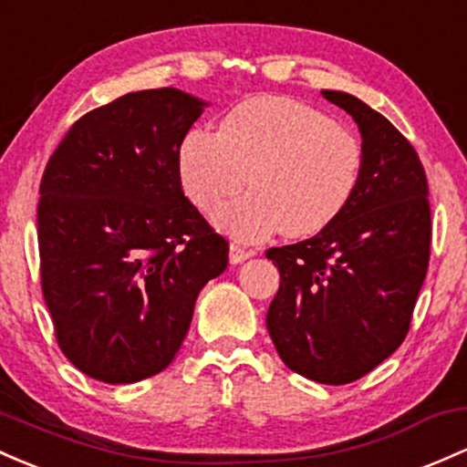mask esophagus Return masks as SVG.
I'll use <instances>...</instances> for the list:
<instances>
[{"label": "esophagus", "mask_w": 467, "mask_h": 467, "mask_svg": "<svg viewBox=\"0 0 467 467\" xmlns=\"http://www.w3.org/2000/svg\"><path fill=\"white\" fill-rule=\"evenodd\" d=\"M253 250H245V248H242V245L239 244H230V264L233 265H237V264H242V261H245V259H250L253 257Z\"/></svg>", "instance_id": "obj_1"}]
</instances>
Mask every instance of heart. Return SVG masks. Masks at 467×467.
Instances as JSON below:
<instances>
[{
    "instance_id": "heart-1",
    "label": "heart",
    "mask_w": 467,
    "mask_h": 467,
    "mask_svg": "<svg viewBox=\"0 0 467 467\" xmlns=\"http://www.w3.org/2000/svg\"><path fill=\"white\" fill-rule=\"evenodd\" d=\"M183 192L202 213H214L242 191L253 192L217 214L223 233L242 242L268 234L310 237L343 213L361 172L352 132L288 97H253L230 109L219 132L192 128L177 150Z\"/></svg>"
}]
</instances>
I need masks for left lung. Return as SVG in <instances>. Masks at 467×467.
<instances>
[{"mask_svg":"<svg viewBox=\"0 0 467 467\" xmlns=\"http://www.w3.org/2000/svg\"><path fill=\"white\" fill-rule=\"evenodd\" d=\"M361 132L350 202L306 242L270 248L281 284L265 315L285 366L326 386L375 370L401 346L430 259L428 179L410 141L355 95L321 90Z\"/></svg>","mask_w":467,"mask_h":467,"instance_id":"obj_1","label":"left lung"}]
</instances>
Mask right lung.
<instances>
[{
  "mask_svg": "<svg viewBox=\"0 0 467 467\" xmlns=\"http://www.w3.org/2000/svg\"><path fill=\"white\" fill-rule=\"evenodd\" d=\"M208 101L128 92L73 124L46 166L37 237L57 343L77 370L126 386L171 366L228 244L182 191L177 150Z\"/></svg>",
  "mask_w": 467,
  "mask_h": 467,
  "instance_id": "add662e5",
  "label": "right lung"
}]
</instances>
